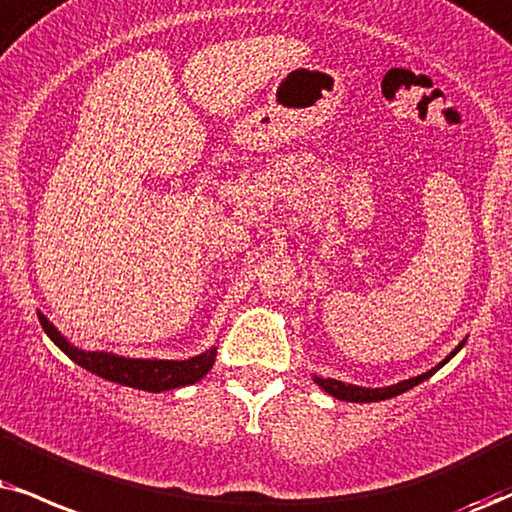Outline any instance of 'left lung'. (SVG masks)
Wrapping results in <instances>:
<instances>
[{"label":"left lung","mask_w":512,"mask_h":512,"mask_svg":"<svg viewBox=\"0 0 512 512\" xmlns=\"http://www.w3.org/2000/svg\"><path fill=\"white\" fill-rule=\"evenodd\" d=\"M465 344V342H463ZM463 344H458L456 349H453L449 356L444 358V361H441L437 368H432V370H427V372H422V375H418V377H410V380H403V382H399V384H391V387H380V389H368V387H356V384H344V382H339V380H330V377H318L315 375L313 380H315V384H318L320 389H325L327 394L330 396H334V399H339V401H353V403H370V401H384V399H391V396H399V394H403V391H408V389H413V387H418L420 382H425L427 377H432L434 372H437L441 365H446L451 361L453 356H456V353L463 349Z\"/></svg>","instance_id":"obj_1"}]
</instances>
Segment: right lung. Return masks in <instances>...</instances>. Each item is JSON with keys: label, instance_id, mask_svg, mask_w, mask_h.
Returning <instances> with one entry per match:
<instances>
[{"label": "right lung", "instance_id": "obj_1", "mask_svg": "<svg viewBox=\"0 0 512 512\" xmlns=\"http://www.w3.org/2000/svg\"><path fill=\"white\" fill-rule=\"evenodd\" d=\"M40 325L42 330L47 332V337L52 339L71 361L82 365L85 370H90L94 375L104 377V380L109 382L154 391V394L199 382L201 377L213 368V363H216V346L199 353V356L187 358V361H144V358H123L106 351H82L71 342H66V337H61V332L56 330L42 313Z\"/></svg>", "mask_w": 512, "mask_h": 512}]
</instances>
